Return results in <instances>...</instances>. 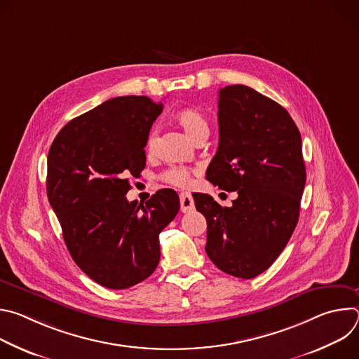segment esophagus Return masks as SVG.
<instances>
[{
	"label": "esophagus",
	"instance_id": "34e87169",
	"mask_svg": "<svg viewBox=\"0 0 359 359\" xmlns=\"http://www.w3.org/2000/svg\"><path fill=\"white\" fill-rule=\"evenodd\" d=\"M194 209V201L193 197L189 193H182L180 194V210L183 213H189Z\"/></svg>",
	"mask_w": 359,
	"mask_h": 359
}]
</instances>
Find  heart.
<instances>
[{
    "instance_id": "heart-1",
    "label": "heart",
    "mask_w": 359,
    "mask_h": 359,
    "mask_svg": "<svg viewBox=\"0 0 359 359\" xmlns=\"http://www.w3.org/2000/svg\"><path fill=\"white\" fill-rule=\"evenodd\" d=\"M175 122L184 130L187 137L193 142H196L200 137L209 136V130H210L209 121H208V116L204 115V112L200 108L187 107L177 111L175 115ZM158 140H159V132L155 128L149 132L147 140H146V153L149 156L155 155ZM162 179L163 182L177 187H189L191 184V175L184 168H172L162 175Z\"/></svg>"
}]
</instances>
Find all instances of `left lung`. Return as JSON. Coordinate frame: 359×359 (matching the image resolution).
I'll return each mask as SVG.
<instances>
[{
    "label": "left lung",
    "mask_w": 359,
    "mask_h": 359,
    "mask_svg": "<svg viewBox=\"0 0 359 359\" xmlns=\"http://www.w3.org/2000/svg\"><path fill=\"white\" fill-rule=\"evenodd\" d=\"M217 116L220 142L206 177L237 191V198L231 208L209 194L193 198L208 222L209 259L248 280L277 260L298 223L305 186L301 135L281 105L245 85L220 89Z\"/></svg>",
    "instance_id": "left-lung-1"
}]
</instances>
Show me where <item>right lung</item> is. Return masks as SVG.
I'll return each mask as SVG.
<instances>
[{"mask_svg":"<svg viewBox=\"0 0 359 359\" xmlns=\"http://www.w3.org/2000/svg\"><path fill=\"white\" fill-rule=\"evenodd\" d=\"M163 111L147 96H118L68 122L48 151L46 194L76 266L95 283L125 290L161 260V231L176 217L172 189L128 201V176L146 166L149 130Z\"/></svg>","mask_w":359,"mask_h":359,"instance_id":"right-lung-1","label":"right lung"}]
</instances>
